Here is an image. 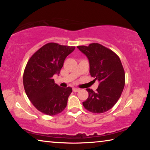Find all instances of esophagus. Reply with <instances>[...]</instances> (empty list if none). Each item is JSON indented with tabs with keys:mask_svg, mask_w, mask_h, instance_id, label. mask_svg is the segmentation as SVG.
Returning a JSON list of instances; mask_svg holds the SVG:
<instances>
[{
	"mask_svg": "<svg viewBox=\"0 0 150 150\" xmlns=\"http://www.w3.org/2000/svg\"><path fill=\"white\" fill-rule=\"evenodd\" d=\"M73 91H74V92H78V91H80V88H73Z\"/></svg>",
	"mask_w": 150,
	"mask_h": 150,
	"instance_id": "1",
	"label": "esophagus"
}]
</instances>
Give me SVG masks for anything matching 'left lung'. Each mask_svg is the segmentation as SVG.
<instances>
[{
	"instance_id": "8db88e82",
	"label": "left lung",
	"mask_w": 150,
	"mask_h": 150,
	"mask_svg": "<svg viewBox=\"0 0 150 150\" xmlns=\"http://www.w3.org/2000/svg\"><path fill=\"white\" fill-rule=\"evenodd\" d=\"M88 59L90 74L99 83L96 92L87 88L85 109L93 113H103L117 103L125 85V73L120 58L112 51L97 43L77 46Z\"/></svg>"
}]
</instances>
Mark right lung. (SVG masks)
Instances as JSON below:
<instances>
[{"label": "right lung", "mask_w": 150, "mask_h": 150, "mask_svg": "<svg viewBox=\"0 0 150 150\" xmlns=\"http://www.w3.org/2000/svg\"><path fill=\"white\" fill-rule=\"evenodd\" d=\"M74 46L48 43L37 51L28 60L24 69L25 92L38 110L47 115H57L67 106L71 87H60L53 76L59 75L65 58Z\"/></svg>", "instance_id": "right-lung-1"}]
</instances>
